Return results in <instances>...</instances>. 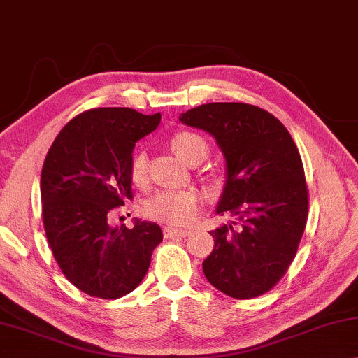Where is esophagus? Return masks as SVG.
<instances>
[{
  "label": "esophagus",
  "instance_id": "1",
  "mask_svg": "<svg viewBox=\"0 0 358 358\" xmlns=\"http://www.w3.org/2000/svg\"><path fill=\"white\" fill-rule=\"evenodd\" d=\"M188 235H189V230L175 229V227H170V225H165V227H164L165 238H175V236H180V238H183V236H188Z\"/></svg>",
  "mask_w": 358,
  "mask_h": 358
}]
</instances>
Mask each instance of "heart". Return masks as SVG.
Listing matches in <instances>:
<instances>
[{"mask_svg":"<svg viewBox=\"0 0 358 358\" xmlns=\"http://www.w3.org/2000/svg\"><path fill=\"white\" fill-rule=\"evenodd\" d=\"M173 152L186 164L196 165L204 160L209 154V145L203 136L180 131L170 139ZM149 159L144 149L136 150L129 162V177L136 185H144L148 181ZM199 196L189 189H165L159 191L152 199L145 204V215L150 219L162 220L169 224H188L198 213Z\"/></svg>","mask_w":358,"mask_h":358,"instance_id":"obj_1","label":"heart"}]
</instances>
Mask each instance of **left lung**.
Here are the masks:
<instances>
[{
	"label": "left lung",
	"instance_id": "obj_1",
	"mask_svg": "<svg viewBox=\"0 0 358 358\" xmlns=\"http://www.w3.org/2000/svg\"><path fill=\"white\" fill-rule=\"evenodd\" d=\"M208 131L227 160V183L217 213L238 217L210 231L214 250L206 279L236 300L255 299L284 278L308 219V186L299 149L274 115L250 103L217 102L180 117Z\"/></svg>",
	"mask_w": 358,
	"mask_h": 358
}]
</instances>
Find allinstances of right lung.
I'll use <instances>...</instances> for the list:
<instances>
[{"instance_id": "obj_1", "label": "right lung", "mask_w": 358, "mask_h": 358, "mask_svg": "<svg viewBox=\"0 0 358 358\" xmlns=\"http://www.w3.org/2000/svg\"><path fill=\"white\" fill-rule=\"evenodd\" d=\"M160 118L123 107L90 108L59 131L45 157V235L64 278L90 296L115 300L133 292L164 238L152 222L136 220L133 229L107 222L113 209L133 198L131 154Z\"/></svg>"}]
</instances>
